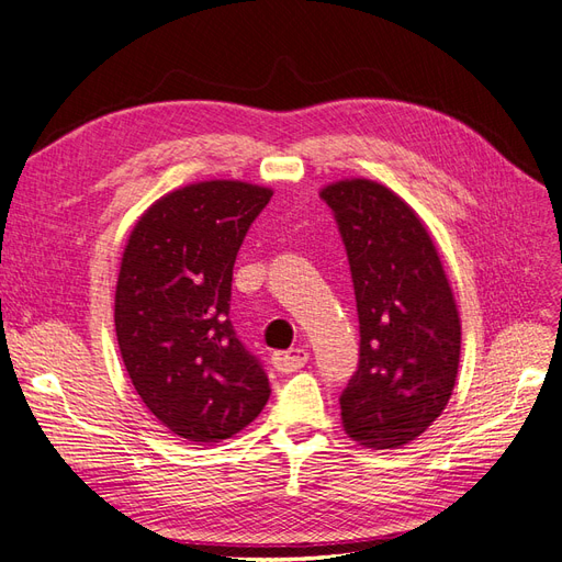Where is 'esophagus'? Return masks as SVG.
Here are the masks:
<instances>
[{
	"label": "esophagus",
	"instance_id": "esophagus-1",
	"mask_svg": "<svg viewBox=\"0 0 562 562\" xmlns=\"http://www.w3.org/2000/svg\"><path fill=\"white\" fill-rule=\"evenodd\" d=\"M310 353L307 349H288V351H274L271 353V366H274L279 372H295L304 363H307Z\"/></svg>",
	"mask_w": 562,
	"mask_h": 562
}]
</instances>
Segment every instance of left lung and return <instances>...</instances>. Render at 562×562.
I'll list each match as a JSON object with an SVG mask.
<instances>
[{"label": "left lung", "mask_w": 562, "mask_h": 562, "mask_svg": "<svg viewBox=\"0 0 562 562\" xmlns=\"http://www.w3.org/2000/svg\"><path fill=\"white\" fill-rule=\"evenodd\" d=\"M347 248L361 323L359 370L339 396L366 448L411 443L452 396L462 323L429 229L389 187L347 178L321 190Z\"/></svg>", "instance_id": "8db88e82"}]
</instances>
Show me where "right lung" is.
<instances>
[{
    "label": "right lung",
    "mask_w": 562,
    "mask_h": 562,
    "mask_svg": "<svg viewBox=\"0 0 562 562\" xmlns=\"http://www.w3.org/2000/svg\"><path fill=\"white\" fill-rule=\"evenodd\" d=\"M269 187L203 180L138 217L119 267L116 342L128 378L166 429L220 443L262 413L269 380L229 316L232 269Z\"/></svg>",
    "instance_id": "right-lung-1"
}]
</instances>
